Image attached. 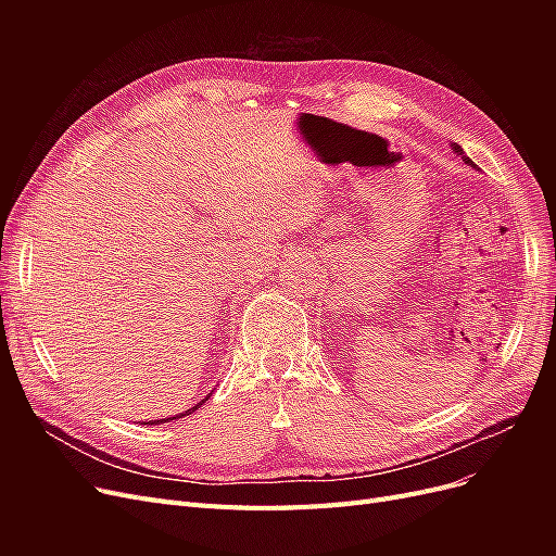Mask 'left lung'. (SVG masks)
Masks as SVG:
<instances>
[{"label": "left lung", "mask_w": 556, "mask_h": 556, "mask_svg": "<svg viewBox=\"0 0 556 556\" xmlns=\"http://www.w3.org/2000/svg\"><path fill=\"white\" fill-rule=\"evenodd\" d=\"M453 151H455V153H457V155H462V160H464V162H466V164H473V162H471V160H469V157H466V155H464V151H462V146H457V143H453ZM473 166H476V164H473Z\"/></svg>", "instance_id": "1"}]
</instances>
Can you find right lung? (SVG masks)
Instances as JSON below:
<instances>
[{"mask_svg": "<svg viewBox=\"0 0 556 556\" xmlns=\"http://www.w3.org/2000/svg\"><path fill=\"white\" fill-rule=\"evenodd\" d=\"M210 396H204L200 403H195L193 407H189V410H185V413H180V415H173V417H168V419H155V421H143V426L146 424H149V426H160V424H166V421H173V419H180V417H187V415H191V413H195L198 410V407L204 403V401H207Z\"/></svg>", "mask_w": 556, "mask_h": 556, "instance_id": "1", "label": "right lung"}]
</instances>
